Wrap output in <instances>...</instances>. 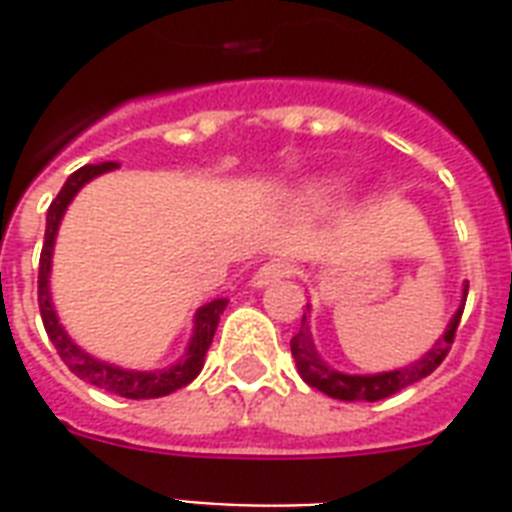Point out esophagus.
Masks as SVG:
<instances>
[{"instance_id": "1", "label": "esophagus", "mask_w": 512, "mask_h": 512, "mask_svg": "<svg viewBox=\"0 0 512 512\" xmlns=\"http://www.w3.org/2000/svg\"><path fill=\"white\" fill-rule=\"evenodd\" d=\"M295 271L297 268L292 260H287V257H273V260H268V263L257 268L252 284L255 287H268V284H276L281 279H289Z\"/></svg>"}]
</instances>
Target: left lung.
Instances as JSON below:
<instances>
[{
	"label": "left lung",
	"instance_id": "8db88e82",
	"mask_svg": "<svg viewBox=\"0 0 512 512\" xmlns=\"http://www.w3.org/2000/svg\"><path fill=\"white\" fill-rule=\"evenodd\" d=\"M465 295H468V289H465ZM462 311L454 313L452 324L444 332V337L433 345V348L420 358V361H414L412 366H406V369H396V372H385V374H342L332 366H327L319 358L316 348H313L311 340V329H308V319L303 316V327L292 337L289 342V348H292V356H295L297 372L303 377L311 388L321 390V393H327L332 398H340V401H380V398H388L398 390L409 388L422 377H428L430 372H436L441 361L449 356V350H452L454 335H457V327H460Z\"/></svg>",
	"mask_w": 512,
	"mask_h": 512
}]
</instances>
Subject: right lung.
<instances>
[{"label":"right lung","mask_w":512,"mask_h":512,"mask_svg":"<svg viewBox=\"0 0 512 512\" xmlns=\"http://www.w3.org/2000/svg\"><path fill=\"white\" fill-rule=\"evenodd\" d=\"M114 162L106 164H87L82 170H76L74 175L68 177L66 185L60 188V193L52 199L50 209H47V228H44V244L42 255H39V289H36V300H39V313H42V324L47 329V337L52 340L58 356L63 358V364L71 369V372L79 377V380H87L90 385L100 390H108V393H116L122 398H159L170 396L177 388H185L188 382L196 380V374L201 372L204 366V356H207L209 345H212V337H215V329L220 324V316H223L228 300H212L204 308H199L196 313V327H193L191 345H188V353L180 364L164 369V372H127V369H119V366L103 364L98 358L87 356L82 348H76L74 342L68 340V335L63 332V327L58 324V316L52 311L50 303V289H47V276H50V260H52V244H55V233H58L60 217L66 212L68 201L74 199L76 191L82 188L84 183H90L92 177L100 175V172L114 170Z\"/></svg>","instance_id":"1"}]
</instances>
